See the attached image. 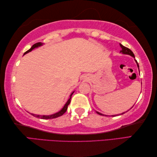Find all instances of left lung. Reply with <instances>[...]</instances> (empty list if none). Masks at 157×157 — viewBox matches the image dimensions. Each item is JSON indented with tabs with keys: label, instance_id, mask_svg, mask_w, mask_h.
<instances>
[{
	"label": "left lung",
	"instance_id": "1",
	"mask_svg": "<svg viewBox=\"0 0 157 157\" xmlns=\"http://www.w3.org/2000/svg\"><path fill=\"white\" fill-rule=\"evenodd\" d=\"M120 46H121V52H122L123 54H125V55H130V56H133V57H134V58L135 59L134 54V53H133V52L131 51V50H130V49H129V48H128L125 47V46H123V45H122V44H120ZM135 61L136 62V63H137V66H138V69H139V65H138V62H137V61H136V60H135ZM96 113H98V115H104L103 114H102V113H99V112H98V111H96ZM124 113H121V114H120V115H123V114H124ZM112 116H113V117H115V116H117V115H112Z\"/></svg>",
	"mask_w": 157,
	"mask_h": 157
}]
</instances>
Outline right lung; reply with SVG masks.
Masks as SVG:
<instances>
[{
	"instance_id": "1",
	"label": "right lung",
	"mask_w": 157,
	"mask_h": 157,
	"mask_svg": "<svg viewBox=\"0 0 157 157\" xmlns=\"http://www.w3.org/2000/svg\"><path fill=\"white\" fill-rule=\"evenodd\" d=\"M42 44H43V43H42V42H37V43H36V44H34V45H33V46H32L31 48H29V49L28 50V51H26V52L24 53V55H25L26 53H28V52H29L32 51L33 49H34V48H38V46H42ZM73 92H73L71 93V94L70 95V98H69L67 102L65 103V105H64V106H63V108L61 110V111L57 112V113H55V114H52V115H34V114H32V113H31V114H32L33 116L36 117H38V118H40V119H54V118L59 117L63 115L64 114V113L66 112L67 109V107H68V105H69L70 102H71V96H72V94H73Z\"/></svg>"
}]
</instances>
